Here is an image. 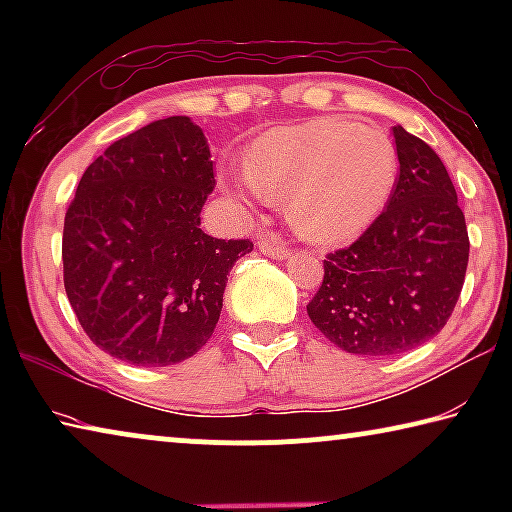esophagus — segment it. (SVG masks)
I'll return each mask as SVG.
<instances>
[{"mask_svg":"<svg viewBox=\"0 0 512 512\" xmlns=\"http://www.w3.org/2000/svg\"><path fill=\"white\" fill-rule=\"evenodd\" d=\"M257 246H259V250H262L266 257H273V259H287V257H291V250L287 246V241L280 239L277 235L259 237Z\"/></svg>","mask_w":512,"mask_h":512,"instance_id":"1","label":"esophagus"}]
</instances>
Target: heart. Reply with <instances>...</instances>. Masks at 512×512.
Here are the masks:
<instances>
[{
	"label": "heart",
	"instance_id": "b5f03b06",
	"mask_svg": "<svg viewBox=\"0 0 512 512\" xmlns=\"http://www.w3.org/2000/svg\"><path fill=\"white\" fill-rule=\"evenodd\" d=\"M395 178L391 137L334 117L259 135L244 167L225 173V183L241 196H289L293 228L316 244L361 235L386 207Z\"/></svg>",
	"mask_w": 512,
	"mask_h": 512
}]
</instances>
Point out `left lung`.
<instances>
[{
  "mask_svg": "<svg viewBox=\"0 0 512 512\" xmlns=\"http://www.w3.org/2000/svg\"><path fill=\"white\" fill-rule=\"evenodd\" d=\"M400 173L386 210L354 244L327 253L307 314L341 350L368 357L418 348L461 296L470 237L436 151L393 128Z\"/></svg>",
  "mask_w": 512,
  "mask_h": 512,
  "instance_id": "obj_1",
  "label": "left lung"
}]
</instances>
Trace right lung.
<instances>
[{"mask_svg": "<svg viewBox=\"0 0 512 512\" xmlns=\"http://www.w3.org/2000/svg\"><path fill=\"white\" fill-rule=\"evenodd\" d=\"M210 146L189 117L112 142L85 169L63 228V280L83 332L133 366L180 363L214 334L230 268L250 239L201 230Z\"/></svg>", "mask_w": 512, "mask_h": 512, "instance_id": "right-lung-1", "label": "right lung"}]
</instances>
